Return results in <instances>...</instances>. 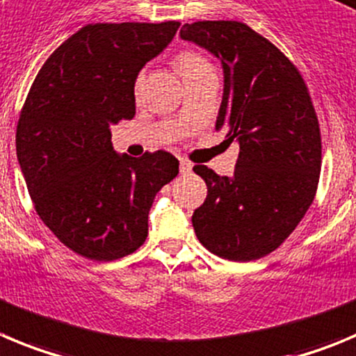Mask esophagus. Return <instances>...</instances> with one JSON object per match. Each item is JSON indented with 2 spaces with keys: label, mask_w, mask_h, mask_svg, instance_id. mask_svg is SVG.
Segmentation results:
<instances>
[{
  "label": "esophagus",
  "mask_w": 356,
  "mask_h": 356,
  "mask_svg": "<svg viewBox=\"0 0 356 356\" xmlns=\"http://www.w3.org/2000/svg\"><path fill=\"white\" fill-rule=\"evenodd\" d=\"M179 170H181V174H189V172L193 170V163L188 161V159H181V163H179Z\"/></svg>",
  "instance_id": "1"
}]
</instances>
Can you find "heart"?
Masks as SVG:
<instances>
[{
	"label": "heart",
	"mask_w": 356,
	"mask_h": 356,
	"mask_svg": "<svg viewBox=\"0 0 356 356\" xmlns=\"http://www.w3.org/2000/svg\"><path fill=\"white\" fill-rule=\"evenodd\" d=\"M175 66H177L179 73L182 75V79L193 77L197 73H200L202 70L211 68V63L207 61L205 56H202L200 52L195 51H184L177 56L175 59ZM142 81H144V72L138 73L137 81H135V89H138L142 86Z\"/></svg>",
	"instance_id": "b5f03b06"
}]
</instances>
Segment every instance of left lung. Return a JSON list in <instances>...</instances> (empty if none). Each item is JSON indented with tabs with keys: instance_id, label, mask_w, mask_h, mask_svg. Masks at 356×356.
<instances>
[{
	"instance_id": "1",
	"label": "left lung",
	"mask_w": 356,
	"mask_h": 356,
	"mask_svg": "<svg viewBox=\"0 0 356 356\" xmlns=\"http://www.w3.org/2000/svg\"><path fill=\"white\" fill-rule=\"evenodd\" d=\"M181 38L221 61L223 102L216 129L238 144L234 175L197 165L207 184L193 212L198 241L232 261L272 253L313 204L321 170V137L305 82L293 63L237 21L184 24Z\"/></svg>"
}]
</instances>
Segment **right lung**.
I'll use <instances>...</instances> for the list:
<instances>
[{
  "instance_id": "add662e5",
  "label": "right lung",
  "mask_w": 356,
  "mask_h": 356,
  "mask_svg": "<svg viewBox=\"0 0 356 356\" xmlns=\"http://www.w3.org/2000/svg\"><path fill=\"white\" fill-rule=\"evenodd\" d=\"M179 22L89 24L45 61L15 135L29 197L49 230L81 257L112 261L147 237L156 193L179 174L167 151L112 147L111 126L135 115V81Z\"/></svg>"
}]
</instances>
